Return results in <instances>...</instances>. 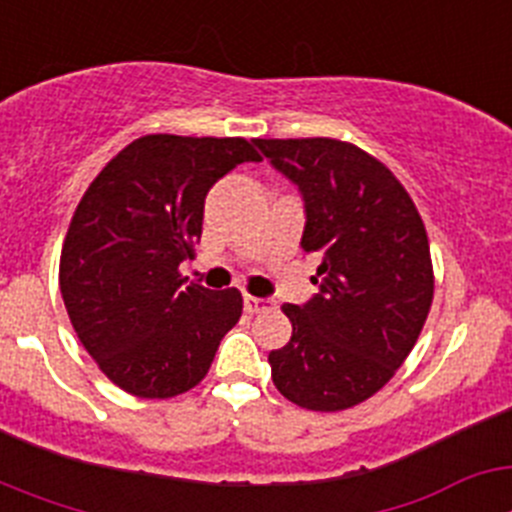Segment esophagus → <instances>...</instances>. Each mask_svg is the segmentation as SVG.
<instances>
[{"label":"esophagus","mask_w":512,"mask_h":512,"mask_svg":"<svg viewBox=\"0 0 512 512\" xmlns=\"http://www.w3.org/2000/svg\"><path fill=\"white\" fill-rule=\"evenodd\" d=\"M243 307H246L248 315H259V312L274 310V302L264 300V297H251V295H246V297H243Z\"/></svg>","instance_id":"1"}]
</instances>
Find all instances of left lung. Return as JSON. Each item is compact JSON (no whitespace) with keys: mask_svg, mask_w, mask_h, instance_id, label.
<instances>
[{"mask_svg":"<svg viewBox=\"0 0 512 512\" xmlns=\"http://www.w3.org/2000/svg\"><path fill=\"white\" fill-rule=\"evenodd\" d=\"M305 200L302 251L318 253L320 295L284 305L287 346L269 354L277 390L336 413L369 400L408 359L433 302L420 212L397 176L336 138L253 140Z\"/></svg>","mask_w":512,"mask_h":512,"instance_id":"left-lung-1","label":"left lung"}]
</instances>
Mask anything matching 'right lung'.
<instances>
[{
	"mask_svg": "<svg viewBox=\"0 0 512 512\" xmlns=\"http://www.w3.org/2000/svg\"><path fill=\"white\" fill-rule=\"evenodd\" d=\"M243 161L246 138L143 135L97 174L71 217L58 284L81 346L104 377L146 400L192 390L241 320L235 287L184 284L205 197Z\"/></svg>",
	"mask_w": 512,
	"mask_h": 512,
	"instance_id": "1",
	"label": "right lung"
}]
</instances>
